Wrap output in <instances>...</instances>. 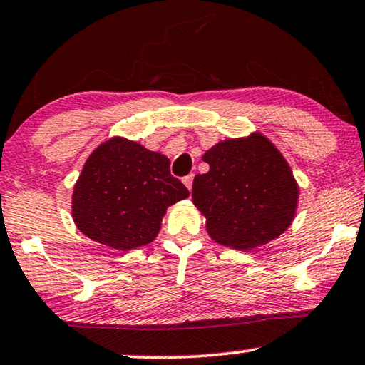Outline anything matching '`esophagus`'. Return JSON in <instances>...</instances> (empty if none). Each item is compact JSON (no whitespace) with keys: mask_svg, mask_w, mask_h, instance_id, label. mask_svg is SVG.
Segmentation results:
<instances>
[{"mask_svg":"<svg viewBox=\"0 0 365 365\" xmlns=\"http://www.w3.org/2000/svg\"><path fill=\"white\" fill-rule=\"evenodd\" d=\"M182 182L185 183V187H187L188 190H192V185H193V173H190V175L183 177Z\"/></svg>","mask_w":365,"mask_h":365,"instance_id":"1","label":"esophagus"}]
</instances>
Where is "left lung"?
<instances>
[{
    "mask_svg": "<svg viewBox=\"0 0 365 365\" xmlns=\"http://www.w3.org/2000/svg\"><path fill=\"white\" fill-rule=\"evenodd\" d=\"M203 160L210 170L195 177L192 200L213 241L252 251L288 230L300 190L285 157L264 134L221 140Z\"/></svg>",
    "mask_w": 365,
    "mask_h": 365,
    "instance_id": "1",
    "label": "left lung"
}]
</instances>
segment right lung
Here are the masks:
<instances>
[{
    "label": "right lung",
    "instance_id": "right-lung-1",
    "mask_svg": "<svg viewBox=\"0 0 365 365\" xmlns=\"http://www.w3.org/2000/svg\"><path fill=\"white\" fill-rule=\"evenodd\" d=\"M188 195L164 154L116 135L86 159L73 187L72 217L86 237L126 252L154 241L168 206Z\"/></svg>",
    "mask_w": 365,
    "mask_h": 365
}]
</instances>
